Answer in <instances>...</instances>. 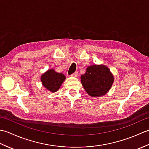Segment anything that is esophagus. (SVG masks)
Returning a JSON list of instances; mask_svg holds the SVG:
<instances>
[{"label":"esophagus","instance_id":"34e87169","mask_svg":"<svg viewBox=\"0 0 149 149\" xmlns=\"http://www.w3.org/2000/svg\"><path fill=\"white\" fill-rule=\"evenodd\" d=\"M72 77H77L78 76V72H74L71 75Z\"/></svg>","mask_w":149,"mask_h":149}]
</instances>
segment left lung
Here are the masks:
<instances>
[{
	"mask_svg": "<svg viewBox=\"0 0 149 149\" xmlns=\"http://www.w3.org/2000/svg\"><path fill=\"white\" fill-rule=\"evenodd\" d=\"M81 83L89 95L97 97L109 91L114 81V77L105 65H94L88 66L86 73L81 77Z\"/></svg>",
	"mask_w": 149,
	"mask_h": 149,
	"instance_id": "left-lung-1",
	"label": "left lung"
}]
</instances>
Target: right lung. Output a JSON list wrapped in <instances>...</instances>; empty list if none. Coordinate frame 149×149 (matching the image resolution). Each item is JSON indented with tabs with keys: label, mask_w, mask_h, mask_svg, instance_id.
Returning <instances> with one entry per match:
<instances>
[{
	"label": "right lung",
	"mask_w": 149,
	"mask_h": 149,
	"mask_svg": "<svg viewBox=\"0 0 149 149\" xmlns=\"http://www.w3.org/2000/svg\"><path fill=\"white\" fill-rule=\"evenodd\" d=\"M66 77L62 73L56 72L54 69H50L41 76L43 86L51 92L58 91Z\"/></svg>",
	"instance_id": "obj_1"
}]
</instances>
